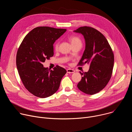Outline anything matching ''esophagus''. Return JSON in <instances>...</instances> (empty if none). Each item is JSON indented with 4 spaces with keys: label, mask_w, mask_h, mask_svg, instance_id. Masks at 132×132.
Returning <instances> with one entry per match:
<instances>
[{
    "label": "esophagus",
    "mask_w": 132,
    "mask_h": 132,
    "mask_svg": "<svg viewBox=\"0 0 132 132\" xmlns=\"http://www.w3.org/2000/svg\"><path fill=\"white\" fill-rule=\"evenodd\" d=\"M75 70L73 69H70V68H68L67 69V73H74L75 72Z\"/></svg>",
    "instance_id": "esophagus-1"
}]
</instances>
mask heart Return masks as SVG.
I'll list each match as a JSON object with an SVG mask.
<instances>
[{"instance_id": "heart-1", "label": "heart", "mask_w": 132, "mask_h": 132, "mask_svg": "<svg viewBox=\"0 0 132 132\" xmlns=\"http://www.w3.org/2000/svg\"><path fill=\"white\" fill-rule=\"evenodd\" d=\"M69 41L71 45H74L75 44H77L78 43H81V40L78 38V37L76 36H71L69 38ZM59 46V42H56L54 44V48L55 50H57Z\"/></svg>"}]
</instances>
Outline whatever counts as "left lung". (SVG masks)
<instances>
[{"label": "left lung", "mask_w": 132, "mask_h": 132, "mask_svg": "<svg viewBox=\"0 0 132 132\" xmlns=\"http://www.w3.org/2000/svg\"><path fill=\"white\" fill-rule=\"evenodd\" d=\"M84 35L86 47L78 65L90 64L88 72L80 71L81 80L78 88L88 95L102 90L112 76L114 65V54L105 36L99 31L90 27H81L75 30Z\"/></svg>", "instance_id": "obj_1"}]
</instances>
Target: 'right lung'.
Instances as JSON below:
<instances>
[{
	"instance_id": "1",
	"label": "right lung",
	"mask_w": 132,
	"mask_h": 132,
	"mask_svg": "<svg viewBox=\"0 0 132 132\" xmlns=\"http://www.w3.org/2000/svg\"><path fill=\"white\" fill-rule=\"evenodd\" d=\"M65 29L36 27L23 39L16 56L18 73L25 88L34 96L45 98L57 91L66 73L57 65L50 70L42 64L53 56V44L65 32Z\"/></svg>"
}]
</instances>
